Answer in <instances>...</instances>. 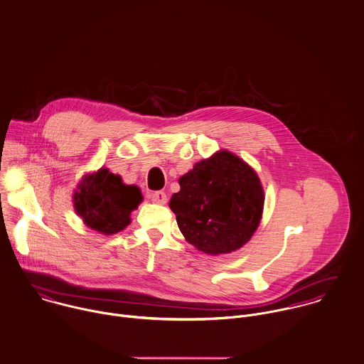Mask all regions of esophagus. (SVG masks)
Masks as SVG:
<instances>
[{"instance_id": "esophagus-1", "label": "esophagus", "mask_w": 364, "mask_h": 364, "mask_svg": "<svg viewBox=\"0 0 364 364\" xmlns=\"http://www.w3.org/2000/svg\"><path fill=\"white\" fill-rule=\"evenodd\" d=\"M150 198L156 205H165L166 203V195L164 192H154V193H151Z\"/></svg>"}]
</instances>
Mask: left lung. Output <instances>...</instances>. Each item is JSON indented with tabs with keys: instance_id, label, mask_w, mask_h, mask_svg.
I'll use <instances>...</instances> for the list:
<instances>
[{
	"instance_id": "obj_1",
	"label": "left lung",
	"mask_w": 364,
	"mask_h": 364,
	"mask_svg": "<svg viewBox=\"0 0 364 364\" xmlns=\"http://www.w3.org/2000/svg\"><path fill=\"white\" fill-rule=\"evenodd\" d=\"M169 208L185 240L211 257L242 248L259 227L264 192L255 169L220 150L179 178Z\"/></svg>"
}]
</instances>
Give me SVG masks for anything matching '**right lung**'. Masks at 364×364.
Listing matches in <instances>:
<instances>
[{
    "instance_id": "add662e5",
    "label": "right lung",
    "mask_w": 364,
    "mask_h": 364,
    "mask_svg": "<svg viewBox=\"0 0 364 364\" xmlns=\"http://www.w3.org/2000/svg\"><path fill=\"white\" fill-rule=\"evenodd\" d=\"M143 202L139 186L126 185L120 175L100 168L85 173L73 193V203L82 223L104 235L123 231L130 223V214Z\"/></svg>"
}]
</instances>
